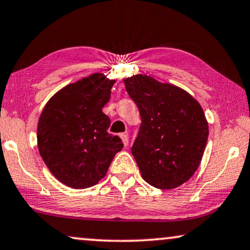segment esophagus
<instances>
[{
	"label": "esophagus",
	"mask_w": 250,
	"mask_h": 250,
	"mask_svg": "<svg viewBox=\"0 0 250 250\" xmlns=\"http://www.w3.org/2000/svg\"><path fill=\"white\" fill-rule=\"evenodd\" d=\"M120 137H121V139H122L123 145H125V147H127L128 144H129V137H128V135H127V134H121V135H120Z\"/></svg>",
	"instance_id": "obj_1"
}]
</instances>
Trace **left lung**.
<instances>
[{
	"instance_id": "left-lung-1",
	"label": "left lung",
	"mask_w": 250,
	"mask_h": 250,
	"mask_svg": "<svg viewBox=\"0 0 250 250\" xmlns=\"http://www.w3.org/2000/svg\"><path fill=\"white\" fill-rule=\"evenodd\" d=\"M142 123L131 147L142 177L156 188L170 189L194 175L208 141V123L188 92L147 75L123 80Z\"/></svg>"
}]
</instances>
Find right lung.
I'll list each match as a JSON object with an SVG mask.
<instances>
[{
	"label": "right lung",
	"instance_id": "obj_1",
	"mask_svg": "<svg viewBox=\"0 0 250 250\" xmlns=\"http://www.w3.org/2000/svg\"><path fill=\"white\" fill-rule=\"evenodd\" d=\"M114 83L95 73L59 90L41 113L40 154L51 174L69 188L97 184L123 148L121 138L108 134L111 120L103 113Z\"/></svg>",
	"mask_w": 250,
	"mask_h": 250
}]
</instances>
